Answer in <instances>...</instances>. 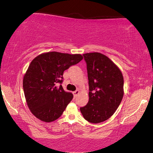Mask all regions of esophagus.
<instances>
[{"instance_id":"34e87169","label":"esophagus","mask_w":153,"mask_h":153,"mask_svg":"<svg viewBox=\"0 0 153 153\" xmlns=\"http://www.w3.org/2000/svg\"><path fill=\"white\" fill-rule=\"evenodd\" d=\"M79 93V90L77 89V90H76V91H74V92H73V94H74V97H76V96Z\"/></svg>"}]
</instances>
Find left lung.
<instances>
[{
  "mask_svg": "<svg viewBox=\"0 0 153 153\" xmlns=\"http://www.w3.org/2000/svg\"><path fill=\"white\" fill-rule=\"evenodd\" d=\"M87 65L89 100L80 108L85 120L92 123L107 120L117 110L123 97V77L118 67L103 54L83 55Z\"/></svg>",
  "mask_w": 153,
  "mask_h": 153,
  "instance_id": "left-lung-1",
  "label": "left lung"
}]
</instances>
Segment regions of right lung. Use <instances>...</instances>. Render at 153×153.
Wrapping results in <instances>:
<instances>
[{"label": "right lung", "instance_id": "1", "mask_svg": "<svg viewBox=\"0 0 153 153\" xmlns=\"http://www.w3.org/2000/svg\"><path fill=\"white\" fill-rule=\"evenodd\" d=\"M83 59L79 54L70 55L48 52L31 62L23 79V88L30 110L36 117L51 122L61 117L73 94L65 92L61 85L65 70Z\"/></svg>", "mask_w": 153, "mask_h": 153}]
</instances>
